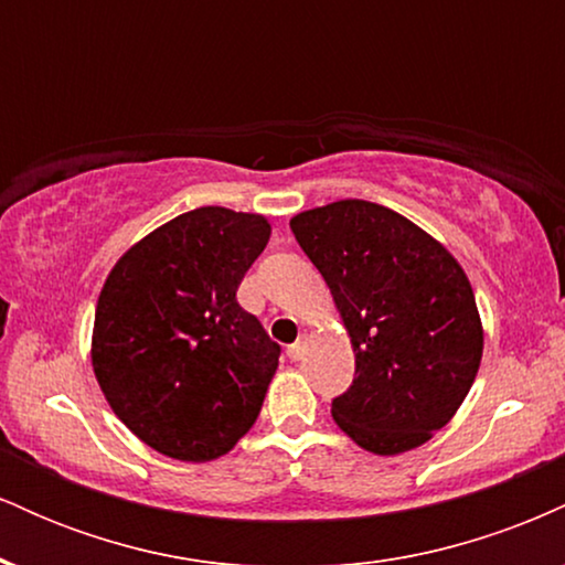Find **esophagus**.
Returning <instances> with one entry per match:
<instances>
[{"label":"esophagus","mask_w":565,"mask_h":565,"mask_svg":"<svg viewBox=\"0 0 565 565\" xmlns=\"http://www.w3.org/2000/svg\"><path fill=\"white\" fill-rule=\"evenodd\" d=\"M287 355L291 361H300L302 355H305V337H300V340L297 342H291V345L287 348Z\"/></svg>","instance_id":"34e87169"}]
</instances>
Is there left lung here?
<instances>
[{
  "mask_svg": "<svg viewBox=\"0 0 565 565\" xmlns=\"http://www.w3.org/2000/svg\"><path fill=\"white\" fill-rule=\"evenodd\" d=\"M332 291L355 377L332 417L361 449L393 457L440 430L470 393L483 327L462 265L382 204L342 199L291 217Z\"/></svg>",
  "mask_w": 565,
  "mask_h": 565,
  "instance_id": "obj_1",
  "label": "left lung"
}]
</instances>
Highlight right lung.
Listing matches in <instances>:
<instances>
[{
	"instance_id": "1",
	"label": "right lung",
	"mask_w": 565,
	"mask_h": 565,
	"mask_svg": "<svg viewBox=\"0 0 565 565\" xmlns=\"http://www.w3.org/2000/svg\"><path fill=\"white\" fill-rule=\"evenodd\" d=\"M268 238L263 215L199 206L129 246L103 284L97 385L164 457H223L260 414L281 348L236 289Z\"/></svg>"
}]
</instances>
